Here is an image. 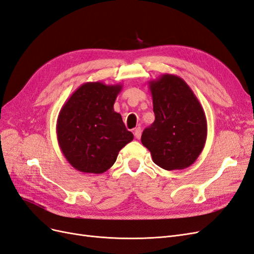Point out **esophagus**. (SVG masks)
<instances>
[{
	"label": "esophagus",
	"instance_id": "esophagus-1",
	"mask_svg": "<svg viewBox=\"0 0 254 254\" xmlns=\"http://www.w3.org/2000/svg\"><path fill=\"white\" fill-rule=\"evenodd\" d=\"M133 134H134V137H135V139L139 140L140 137H141V134H142V129H141L140 127L135 128V129L133 130Z\"/></svg>",
	"mask_w": 254,
	"mask_h": 254
}]
</instances>
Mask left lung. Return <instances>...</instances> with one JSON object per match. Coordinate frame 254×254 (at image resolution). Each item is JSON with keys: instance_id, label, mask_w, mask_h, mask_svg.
I'll use <instances>...</instances> for the list:
<instances>
[{"instance_id": "1", "label": "left lung", "mask_w": 254, "mask_h": 254, "mask_svg": "<svg viewBox=\"0 0 254 254\" xmlns=\"http://www.w3.org/2000/svg\"><path fill=\"white\" fill-rule=\"evenodd\" d=\"M156 120L141 141L158 166L184 170L203 150L207 134L205 113L189 84L174 74L148 82Z\"/></svg>"}]
</instances>
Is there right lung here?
<instances>
[{
  "mask_svg": "<svg viewBox=\"0 0 254 254\" xmlns=\"http://www.w3.org/2000/svg\"><path fill=\"white\" fill-rule=\"evenodd\" d=\"M122 84L86 82L74 91L61 108L57 140L75 170L103 174L114 164L120 150L133 140L113 105Z\"/></svg>",
  "mask_w": 254,
  "mask_h": 254,
  "instance_id": "1",
  "label": "right lung"
}]
</instances>
